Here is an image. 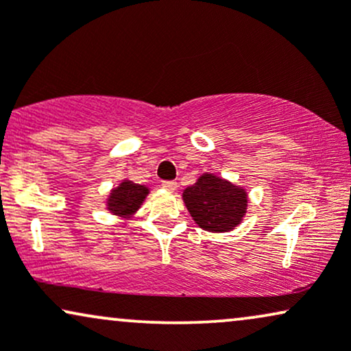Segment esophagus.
I'll list each match as a JSON object with an SVG mask.
<instances>
[{
    "label": "esophagus",
    "mask_w": 351,
    "mask_h": 351,
    "mask_svg": "<svg viewBox=\"0 0 351 351\" xmlns=\"http://www.w3.org/2000/svg\"><path fill=\"white\" fill-rule=\"evenodd\" d=\"M161 185L165 186L166 190H176L177 189V182H174V180H162Z\"/></svg>",
    "instance_id": "1"
}]
</instances>
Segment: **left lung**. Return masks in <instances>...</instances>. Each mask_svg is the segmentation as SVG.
I'll list each match as a JSON object with an SVG mask.
<instances>
[{
	"label": "left lung",
	"instance_id": "left-lung-1",
	"mask_svg": "<svg viewBox=\"0 0 351 351\" xmlns=\"http://www.w3.org/2000/svg\"><path fill=\"white\" fill-rule=\"evenodd\" d=\"M185 206L204 230L227 232L239 224L247 211V193L230 182L204 174L184 192Z\"/></svg>",
	"mask_w": 351,
	"mask_h": 351
}]
</instances>
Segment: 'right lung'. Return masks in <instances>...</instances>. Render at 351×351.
<instances>
[{
	"instance_id": "add662e5",
	"label": "right lung",
	"mask_w": 351,
	"mask_h": 351,
	"mask_svg": "<svg viewBox=\"0 0 351 351\" xmlns=\"http://www.w3.org/2000/svg\"><path fill=\"white\" fill-rule=\"evenodd\" d=\"M147 193L148 189H145L143 185L122 182L116 190H112L111 198H109V209L116 215H132L140 208Z\"/></svg>"
}]
</instances>
